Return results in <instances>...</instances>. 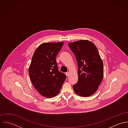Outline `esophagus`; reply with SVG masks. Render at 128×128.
Instances as JSON below:
<instances>
[{
  "label": "esophagus",
  "mask_w": 128,
  "mask_h": 128,
  "mask_svg": "<svg viewBox=\"0 0 128 128\" xmlns=\"http://www.w3.org/2000/svg\"><path fill=\"white\" fill-rule=\"evenodd\" d=\"M66 76L67 77H68V76H69V75H70V72H66Z\"/></svg>",
  "instance_id": "34e87169"
}]
</instances>
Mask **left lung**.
<instances>
[{"label": "left lung", "instance_id": "left-lung-1", "mask_svg": "<svg viewBox=\"0 0 128 128\" xmlns=\"http://www.w3.org/2000/svg\"><path fill=\"white\" fill-rule=\"evenodd\" d=\"M75 55L78 70V82L73 86L75 92L88 97L98 90L104 77V66L95 45L88 40L68 44Z\"/></svg>", "mask_w": 128, "mask_h": 128}]
</instances>
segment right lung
Here are the masks:
<instances>
[{"label": "right lung", "instance_id": "add662e5", "mask_svg": "<svg viewBox=\"0 0 128 128\" xmlns=\"http://www.w3.org/2000/svg\"><path fill=\"white\" fill-rule=\"evenodd\" d=\"M64 42L43 43L36 50L30 64L28 73L31 81L42 96L51 98L58 95L66 76L58 70L56 60Z\"/></svg>", "mask_w": 128, "mask_h": 128}]
</instances>
